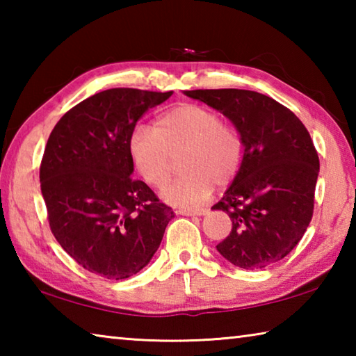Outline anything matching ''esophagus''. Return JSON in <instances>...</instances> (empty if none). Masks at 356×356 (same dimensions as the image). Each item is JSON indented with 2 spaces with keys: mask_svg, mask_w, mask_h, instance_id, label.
<instances>
[{
  "mask_svg": "<svg viewBox=\"0 0 356 356\" xmlns=\"http://www.w3.org/2000/svg\"><path fill=\"white\" fill-rule=\"evenodd\" d=\"M207 210L202 209V207H196V209H179L177 210V215H185V216H202L206 215Z\"/></svg>",
  "mask_w": 356,
  "mask_h": 356,
  "instance_id": "34e87169",
  "label": "esophagus"
}]
</instances>
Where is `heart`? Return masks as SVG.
<instances>
[{
	"label": "heart",
	"mask_w": 356,
	"mask_h": 356,
	"mask_svg": "<svg viewBox=\"0 0 356 356\" xmlns=\"http://www.w3.org/2000/svg\"><path fill=\"white\" fill-rule=\"evenodd\" d=\"M127 150L131 165L150 186H163L171 176L172 156L182 154V176L161 190L171 206L190 207L212 193L213 184L226 186L243 161V138L218 113L197 105H180L156 119L155 127L136 125Z\"/></svg>",
	"instance_id": "obj_1"
}]
</instances>
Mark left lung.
I'll list each match as a JSON object with an SVG mask.
<instances>
[{
	"label": "left lung",
	"mask_w": 356,
	"mask_h": 356,
	"mask_svg": "<svg viewBox=\"0 0 356 356\" xmlns=\"http://www.w3.org/2000/svg\"><path fill=\"white\" fill-rule=\"evenodd\" d=\"M225 114L243 138V161L212 209L232 221L216 245L236 267L256 270L286 257L303 237L314 210L318 155L309 131L268 95L245 89L185 91Z\"/></svg>",
	"instance_id": "1"
}]
</instances>
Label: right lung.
<instances>
[{"label":"right lung","instance_id":"obj_1","mask_svg":"<svg viewBox=\"0 0 356 356\" xmlns=\"http://www.w3.org/2000/svg\"><path fill=\"white\" fill-rule=\"evenodd\" d=\"M170 92L106 89L59 119L40 163V190L53 236L88 272L136 275L159 250L171 207L131 176L127 141L149 108Z\"/></svg>","mask_w":356,"mask_h":356}]
</instances>
